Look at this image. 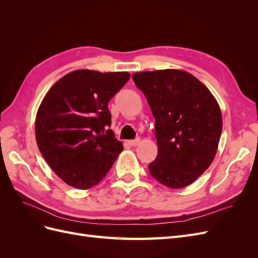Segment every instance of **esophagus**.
<instances>
[{"label":"esophagus","instance_id":"34e87169","mask_svg":"<svg viewBox=\"0 0 258 258\" xmlns=\"http://www.w3.org/2000/svg\"><path fill=\"white\" fill-rule=\"evenodd\" d=\"M140 142H141V139H140V138H137L136 140H130V141H128L129 145H131V146H137V145L140 144Z\"/></svg>","mask_w":258,"mask_h":258}]
</instances>
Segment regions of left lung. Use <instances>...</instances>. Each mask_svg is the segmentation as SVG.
Returning a JSON list of instances; mask_svg holds the SVG:
<instances>
[{"label": "left lung", "instance_id": "obj_1", "mask_svg": "<svg viewBox=\"0 0 258 258\" xmlns=\"http://www.w3.org/2000/svg\"><path fill=\"white\" fill-rule=\"evenodd\" d=\"M132 80L155 117L158 154L148 170L157 181L182 188L212 163L223 129L216 99L196 77L182 70L139 72Z\"/></svg>", "mask_w": 258, "mask_h": 258}]
</instances>
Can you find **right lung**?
Masks as SVG:
<instances>
[{"label":"right lung","instance_id":"obj_1","mask_svg":"<svg viewBox=\"0 0 258 258\" xmlns=\"http://www.w3.org/2000/svg\"><path fill=\"white\" fill-rule=\"evenodd\" d=\"M128 72L76 70L46 93L35 118L40 152L62 181L79 189L99 184L122 151L107 105Z\"/></svg>","mask_w":258,"mask_h":258}]
</instances>
